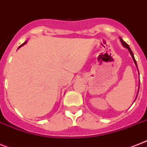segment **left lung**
I'll list each match as a JSON object with an SVG mask.
<instances>
[{"label": "left lung", "instance_id": "8db88e82", "mask_svg": "<svg viewBox=\"0 0 147 147\" xmlns=\"http://www.w3.org/2000/svg\"><path fill=\"white\" fill-rule=\"evenodd\" d=\"M120 38V40H121V45H122V46L125 47V48H127V50H128V51H129V53H131V57H132V59H133L134 62V63H135L136 67L138 68V65H137V62H136L135 59H134V53H133V52H132V51H131V48H130L129 45H127V44L126 42H125V41H124V40H122V38ZM138 73H139V71H138ZM139 88H140V84H139ZM138 92H139V90H138ZM138 94H137V96H138ZM136 98H137V97H136Z\"/></svg>", "mask_w": 147, "mask_h": 147}]
</instances>
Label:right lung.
<instances>
[{"label":"right lung","instance_id":"right-lung-1","mask_svg":"<svg viewBox=\"0 0 147 147\" xmlns=\"http://www.w3.org/2000/svg\"><path fill=\"white\" fill-rule=\"evenodd\" d=\"M26 43H27V40H26V41H25V42H24V43H23V44H22V45H20V47H19V48H20V47H22V46H23V45H26ZM19 48H18V49H19Z\"/></svg>","mask_w":147,"mask_h":147}]
</instances>
